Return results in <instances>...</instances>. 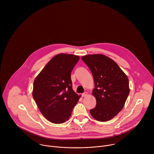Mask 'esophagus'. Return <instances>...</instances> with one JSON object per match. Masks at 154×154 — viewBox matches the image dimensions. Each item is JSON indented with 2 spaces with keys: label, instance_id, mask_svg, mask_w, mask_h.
Listing matches in <instances>:
<instances>
[{
  "label": "esophagus",
  "instance_id": "1",
  "mask_svg": "<svg viewBox=\"0 0 154 154\" xmlns=\"http://www.w3.org/2000/svg\"><path fill=\"white\" fill-rule=\"evenodd\" d=\"M87 95H88V93H87V92H85V93H83L82 94V97H86Z\"/></svg>",
  "mask_w": 154,
  "mask_h": 154
}]
</instances>
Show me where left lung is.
Here are the masks:
<instances>
[{
	"label": "left lung",
	"instance_id": "8db88e82",
	"mask_svg": "<svg viewBox=\"0 0 154 154\" xmlns=\"http://www.w3.org/2000/svg\"><path fill=\"white\" fill-rule=\"evenodd\" d=\"M82 60L90 68L94 81L92 93L96 106L90 109V113L99 121L110 120L121 111L129 94L128 77L115 61L105 55H87Z\"/></svg>",
	"mask_w": 154,
	"mask_h": 154
}]
</instances>
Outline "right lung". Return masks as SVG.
Returning a JSON list of instances; mask_svg holds the SVG:
<instances>
[{
    "instance_id": "right-lung-1",
    "label": "right lung",
    "mask_w": 154,
    "mask_h": 154,
    "mask_svg": "<svg viewBox=\"0 0 154 154\" xmlns=\"http://www.w3.org/2000/svg\"><path fill=\"white\" fill-rule=\"evenodd\" d=\"M79 59L75 55L58 54L34 80L33 97L42 115L52 123L67 121L80 97L72 90L71 79Z\"/></svg>"
}]
</instances>
